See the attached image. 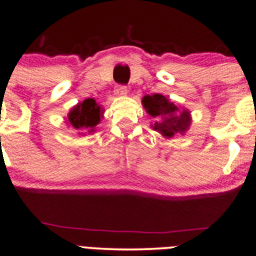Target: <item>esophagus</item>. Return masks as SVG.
Wrapping results in <instances>:
<instances>
[{"label":"esophagus","mask_w":256,"mask_h":256,"mask_svg":"<svg viewBox=\"0 0 256 256\" xmlns=\"http://www.w3.org/2000/svg\"><path fill=\"white\" fill-rule=\"evenodd\" d=\"M127 92H128L127 88L123 85L117 86V88H114V94H117V96H126V94H127Z\"/></svg>","instance_id":"34e87169"}]
</instances>
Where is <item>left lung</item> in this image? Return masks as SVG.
I'll use <instances>...</instances> for the list:
<instances>
[{"instance_id":"obj_1","label":"left lung","mask_w":256,"mask_h":256,"mask_svg":"<svg viewBox=\"0 0 256 256\" xmlns=\"http://www.w3.org/2000/svg\"><path fill=\"white\" fill-rule=\"evenodd\" d=\"M142 104L150 117L154 120L152 129L166 138H171L175 134L184 136L186 130H188L191 124L190 110L176 106L162 94H146L142 100Z\"/></svg>"}]
</instances>
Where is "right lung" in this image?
<instances>
[{
  "instance_id": "1",
  "label": "right lung",
  "mask_w": 256,
  "mask_h": 256,
  "mask_svg": "<svg viewBox=\"0 0 256 256\" xmlns=\"http://www.w3.org/2000/svg\"><path fill=\"white\" fill-rule=\"evenodd\" d=\"M101 118L102 108L94 98H86L78 104L68 114L70 126L81 136L94 133Z\"/></svg>"
}]
</instances>
